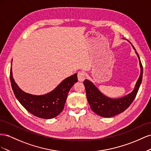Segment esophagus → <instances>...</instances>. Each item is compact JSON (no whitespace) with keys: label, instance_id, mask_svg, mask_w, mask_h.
I'll return each instance as SVG.
<instances>
[{"label":"esophagus","instance_id":"1","mask_svg":"<svg viewBox=\"0 0 151 151\" xmlns=\"http://www.w3.org/2000/svg\"><path fill=\"white\" fill-rule=\"evenodd\" d=\"M85 75L84 74V73L82 71L78 72V81H80V82H82V81L85 80Z\"/></svg>","mask_w":151,"mask_h":151}]
</instances>
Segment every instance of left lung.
I'll return each mask as SVG.
<instances>
[{
	"label": "left lung",
	"instance_id": "left-lung-1",
	"mask_svg": "<svg viewBox=\"0 0 151 151\" xmlns=\"http://www.w3.org/2000/svg\"><path fill=\"white\" fill-rule=\"evenodd\" d=\"M130 44L135 50V54L139 59L140 68L139 78L132 92L119 98H110L102 93L91 81L88 80L84 81L83 84L86 90V95L90 108L95 113L101 117L110 118L123 113L130 106L139 89L142 80L143 68L139 54L132 43Z\"/></svg>",
	"mask_w": 151,
	"mask_h": 151
}]
</instances>
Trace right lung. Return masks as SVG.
<instances>
[{"instance_id":"obj_1","label":"right lung","mask_w":151,"mask_h":151,"mask_svg":"<svg viewBox=\"0 0 151 151\" xmlns=\"http://www.w3.org/2000/svg\"><path fill=\"white\" fill-rule=\"evenodd\" d=\"M12 62L10 70L11 83L15 96L20 104L33 115L43 119L54 118L61 113L69 91L78 81L77 73L67 77L50 92L44 95H33L24 92L15 82L12 76Z\"/></svg>"}]
</instances>
